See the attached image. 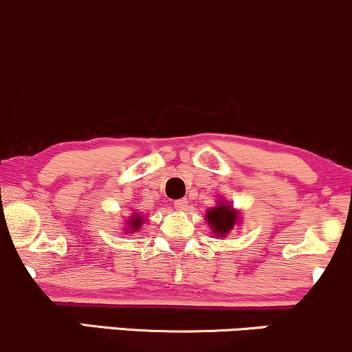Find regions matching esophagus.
I'll use <instances>...</instances> for the list:
<instances>
[{"instance_id": "obj_1", "label": "esophagus", "mask_w": 352, "mask_h": 352, "mask_svg": "<svg viewBox=\"0 0 352 352\" xmlns=\"http://www.w3.org/2000/svg\"><path fill=\"white\" fill-rule=\"evenodd\" d=\"M175 208L179 209V210H186V209L189 208L188 199H177V201H175Z\"/></svg>"}]
</instances>
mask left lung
I'll use <instances>...</instances> for the list:
<instances>
[{"instance_id": "obj_1", "label": "left lung", "mask_w": 352, "mask_h": 352, "mask_svg": "<svg viewBox=\"0 0 352 352\" xmlns=\"http://www.w3.org/2000/svg\"><path fill=\"white\" fill-rule=\"evenodd\" d=\"M235 221H237V212L230 206L221 204L217 208L209 209L208 212V222L212 227L214 234H217L219 237H224L229 230H232Z\"/></svg>"}]
</instances>
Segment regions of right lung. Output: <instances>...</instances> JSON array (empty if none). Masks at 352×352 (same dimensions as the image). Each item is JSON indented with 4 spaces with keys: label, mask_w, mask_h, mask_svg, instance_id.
<instances>
[{
    "label": "right lung",
    "mask_w": 352,
    "mask_h": 352,
    "mask_svg": "<svg viewBox=\"0 0 352 352\" xmlns=\"http://www.w3.org/2000/svg\"><path fill=\"white\" fill-rule=\"evenodd\" d=\"M142 221H143L142 217H140V216H135V217H131V221L128 222V226H130V229H131V230H138V229H140V226H142Z\"/></svg>",
    "instance_id": "1"
}]
</instances>
